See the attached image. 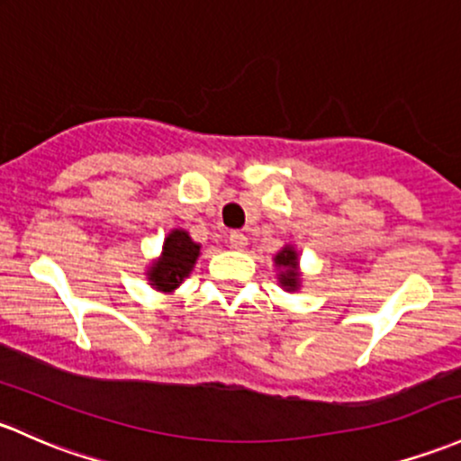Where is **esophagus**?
I'll return each instance as SVG.
<instances>
[{
	"mask_svg": "<svg viewBox=\"0 0 461 461\" xmlns=\"http://www.w3.org/2000/svg\"><path fill=\"white\" fill-rule=\"evenodd\" d=\"M227 243H230V247H234V249H245L247 236L240 234V231H230V236H227Z\"/></svg>",
	"mask_w": 461,
	"mask_h": 461,
	"instance_id": "esophagus-1",
	"label": "esophagus"
}]
</instances>
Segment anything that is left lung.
Instances as JSON below:
<instances>
[{"mask_svg": "<svg viewBox=\"0 0 461 461\" xmlns=\"http://www.w3.org/2000/svg\"><path fill=\"white\" fill-rule=\"evenodd\" d=\"M276 267L280 269L278 283L283 285L287 292H295L300 287V271H298V254H295L294 247H283L278 254L274 256Z\"/></svg>", "mask_w": 461, "mask_h": 461, "instance_id": "8db88e82", "label": "left lung"}]
</instances>
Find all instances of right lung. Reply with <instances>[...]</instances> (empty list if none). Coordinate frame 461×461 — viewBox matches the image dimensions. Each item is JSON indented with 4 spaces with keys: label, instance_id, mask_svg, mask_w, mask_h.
Wrapping results in <instances>:
<instances>
[{
    "label": "right lung",
    "instance_id": "right-lung-1",
    "mask_svg": "<svg viewBox=\"0 0 461 461\" xmlns=\"http://www.w3.org/2000/svg\"><path fill=\"white\" fill-rule=\"evenodd\" d=\"M198 254H201V245L194 243L185 230L169 231L166 243H163L161 256L148 269L149 285L157 292L172 294L190 276Z\"/></svg>",
    "mask_w": 461,
    "mask_h": 461
}]
</instances>
